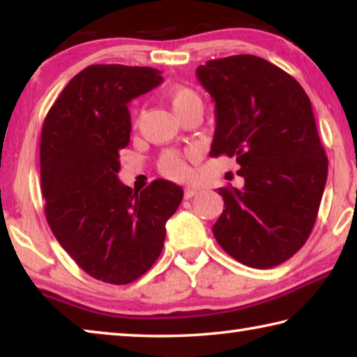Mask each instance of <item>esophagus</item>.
I'll return each instance as SVG.
<instances>
[{"label": "esophagus", "instance_id": "obj_1", "mask_svg": "<svg viewBox=\"0 0 357 357\" xmlns=\"http://www.w3.org/2000/svg\"><path fill=\"white\" fill-rule=\"evenodd\" d=\"M197 193H198V189H193V187H185V189H184V198H187V200H189V198L195 197Z\"/></svg>", "mask_w": 357, "mask_h": 357}]
</instances>
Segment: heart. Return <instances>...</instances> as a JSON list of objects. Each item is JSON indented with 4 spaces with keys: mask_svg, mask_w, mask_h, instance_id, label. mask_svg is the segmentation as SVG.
<instances>
[{
    "mask_svg": "<svg viewBox=\"0 0 357 357\" xmlns=\"http://www.w3.org/2000/svg\"><path fill=\"white\" fill-rule=\"evenodd\" d=\"M165 98L176 116L190 107H203V102L197 91H193L192 88L181 86V84L168 88L165 91ZM159 170L162 174L172 179L185 178L187 165L184 155L178 153V151H167V153L162 154L159 160Z\"/></svg>",
    "mask_w": 357,
    "mask_h": 357,
    "instance_id": "1",
    "label": "heart"
}]
</instances>
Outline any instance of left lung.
I'll return each mask as SVG.
<instances>
[{
	"instance_id": "obj_1",
	"label": "left lung",
	"mask_w": 357,
	"mask_h": 357,
	"mask_svg": "<svg viewBox=\"0 0 357 357\" xmlns=\"http://www.w3.org/2000/svg\"><path fill=\"white\" fill-rule=\"evenodd\" d=\"M215 102L211 157H236L244 189L220 187L213 227L239 263L268 269L309 239L321 203L328 157L309 96L285 70L253 55L211 59L197 69Z\"/></svg>"
}]
</instances>
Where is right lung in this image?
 Here are the masks:
<instances>
[{"label": "right lung", "instance_id": "1", "mask_svg": "<svg viewBox=\"0 0 357 357\" xmlns=\"http://www.w3.org/2000/svg\"><path fill=\"white\" fill-rule=\"evenodd\" d=\"M160 70L93 64L68 83L40 135L45 217L58 243L84 273L113 285L137 280L155 263L165 223L183 189L155 179L140 193L118 179L129 144L128 104L160 84Z\"/></svg>", "mask_w": 357, "mask_h": 357}]
</instances>
